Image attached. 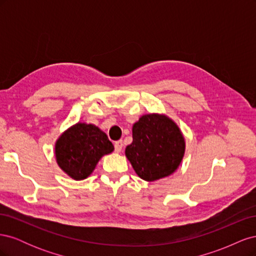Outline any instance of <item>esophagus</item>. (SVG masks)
I'll use <instances>...</instances> for the list:
<instances>
[{"label":"esophagus","mask_w":256,"mask_h":256,"mask_svg":"<svg viewBox=\"0 0 256 256\" xmlns=\"http://www.w3.org/2000/svg\"><path fill=\"white\" fill-rule=\"evenodd\" d=\"M122 140L116 141L114 143V150H115V152H120L122 150Z\"/></svg>","instance_id":"1"}]
</instances>
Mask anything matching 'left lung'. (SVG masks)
<instances>
[{
    "instance_id": "8db88e82",
    "label": "left lung",
    "mask_w": 256,
    "mask_h": 256,
    "mask_svg": "<svg viewBox=\"0 0 256 256\" xmlns=\"http://www.w3.org/2000/svg\"><path fill=\"white\" fill-rule=\"evenodd\" d=\"M126 157L138 177L158 180L173 174L184 154V138L176 124L162 114H146L132 127Z\"/></svg>"
}]
</instances>
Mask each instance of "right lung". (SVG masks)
I'll return each mask as SVG.
<instances>
[{
	"instance_id": "obj_1",
	"label": "right lung",
	"mask_w": 256,
	"mask_h": 256,
	"mask_svg": "<svg viewBox=\"0 0 256 256\" xmlns=\"http://www.w3.org/2000/svg\"><path fill=\"white\" fill-rule=\"evenodd\" d=\"M113 150L114 146L104 131L85 122L68 128L56 143L58 166L74 180L88 178L102 157Z\"/></svg>"
}]
</instances>
